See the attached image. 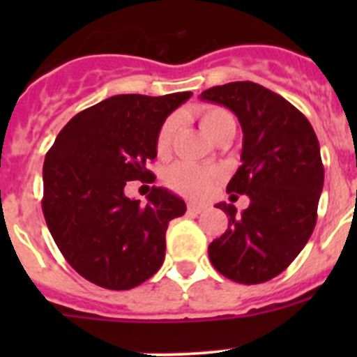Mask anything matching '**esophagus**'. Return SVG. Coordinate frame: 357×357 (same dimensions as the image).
Listing matches in <instances>:
<instances>
[{
  "mask_svg": "<svg viewBox=\"0 0 357 357\" xmlns=\"http://www.w3.org/2000/svg\"><path fill=\"white\" fill-rule=\"evenodd\" d=\"M207 208V205H200V204H188V212L190 214H200Z\"/></svg>",
  "mask_w": 357,
  "mask_h": 357,
  "instance_id": "1",
  "label": "esophagus"
}]
</instances>
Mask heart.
<instances>
[{
    "instance_id": "1",
    "label": "heart",
    "mask_w": 357,
    "mask_h": 357,
    "mask_svg": "<svg viewBox=\"0 0 357 357\" xmlns=\"http://www.w3.org/2000/svg\"><path fill=\"white\" fill-rule=\"evenodd\" d=\"M199 117L202 128L212 139H215V136L221 132V129L229 121H233L231 114L228 110L221 109V107H205V109L199 112ZM176 126H178V119L171 115L158 128L155 138V149L158 155L167 152L169 146H171L172 136L176 132ZM215 179H218V172L215 171L200 167V165L195 164H188V162L174 164L165 172V183H167L169 188L174 190L179 195L190 197V199H204V197L211 195L215 186Z\"/></svg>"
}]
</instances>
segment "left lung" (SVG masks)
I'll return each mask as SVG.
<instances>
[{
    "mask_svg": "<svg viewBox=\"0 0 357 357\" xmlns=\"http://www.w3.org/2000/svg\"><path fill=\"white\" fill-rule=\"evenodd\" d=\"M200 98L228 107L238 117L242 165L226 192L250 199L242 214L233 204L215 205L229 222L208 245V259L236 283L269 282L301 254L316 226L325 181L316 132L301 110L255 82L214 86Z\"/></svg>",
    "mask_w": 357,
    "mask_h": 357,
    "instance_id": "8db88e82",
    "label": "left lung"
}]
</instances>
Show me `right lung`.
<instances>
[{"mask_svg":"<svg viewBox=\"0 0 357 357\" xmlns=\"http://www.w3.org/2000/svg\"><path fill=\"white\" fill-rule=\"evenodd\" d=\"M192 91L115 95L67 122L43 165V214L66 261L82 278L129 290L158 271L169 222L186 204L165 188L146 205L126 197L128 181L153 183L158 128Z\"/></svg>","mask_w":357,"mask_h":357,"instance_id":"obj_1","label":"right lung"}]
</instances>
